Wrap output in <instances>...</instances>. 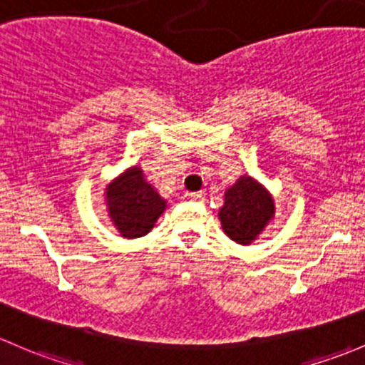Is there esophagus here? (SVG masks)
Listing matches in <instances>:
<instances>
[{
  "label": "esophagus",
  "instance_id": "1",
  "mask_svg": "<svg viewBox=\"0 0 365 365\" xmlns=\"http://www.w3.org/2000/svg\"><path fill=\"white\" fill-rule=\"evenodd\" d=\"M187 198L193 202H204L205 200V193L204 191H197V193H190L187 195Z\"/></svg>",
  "mask_w": 365,
  "mask_h": 365
}]
</instances>
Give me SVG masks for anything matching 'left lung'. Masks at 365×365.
<instances>
[{
    "mask_svg": "<svg viewBox=\"0 0 365 365\" xmlns=\"http://www.w3.org/2000/svg\"><path fill=\"white\" fill-rule=\"evenodd\" d=\"M274 200L269 191L250 175H240L234 186L225 191L220 209L223 232L237 244H251L274 217Z\"/></svg>",
    "mask_w": 365,
    "mask_h": 365,
    "instance_id": "left-lung-1",
    "label": "left lung"
}]
</instances>
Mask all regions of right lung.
Returning <instances> with one entry per match:
<instances>
[{
	"label": "right lung",
	"mask_w": 365,
	"mask_h": 365,
	"mask_svg": "<svg viewBox=\"0 0 365 365\" xmlns=\"http://www.w3.org/2000/svg\"><path fill=\"white\" fill-rule=\"evenodd\" d=\"M110 221L128 239L144 237L167 209V200L144 178L140 167H130L105 190Z\"/></svg>",
	"instance_id": "1"
}]
</instances>
